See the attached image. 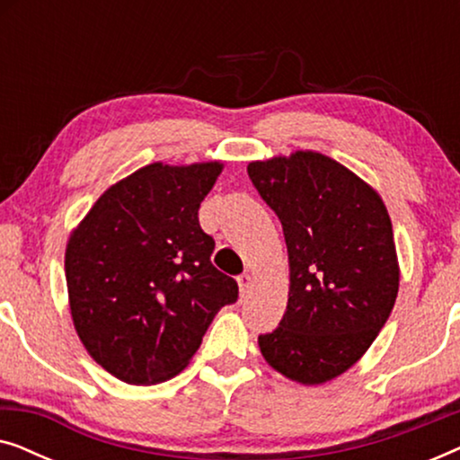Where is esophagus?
<instances>
[{"label": "esophagus", "instance_id": "34e87169", "mask_svg": "<svg viewBox=\"0 0 460 460\" xmlns=\"http://www.w3.org/2000/svg\"><path fill=\"white\" fill-rule=\"evenodd\" d=\"M236 280H238V288H241V295H243V297H244V295L249 293V288H251V282H253V279H251V274L244 272V274L238 276Z\"/></svg>", "mask_w": 460, "mask_h": 460}]
</instances>
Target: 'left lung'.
I'll use <instances>...</instances> for the list:
<instances>
[{
	"mask_svg": "<svg viewBox=\"0 0 460 460\" xmlns=\"http://www.w3.org/2000/svg\"><path fill=\"white\" fill-rule=\"evenodd\" d=\"M247 173L280 219L291 282L280 324L257 343L274 370L320 385L360 360L394 310L392 219L367 181L312 150L253 161Z\"/></svg>",
	"mask_w": 460,
	"mask_h": 460,
	"instance_id": "8db88e82",
	"label": "left lung"
}]
</instances>
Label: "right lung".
<instances>
[{"mask_svg": "<svg viewBox=\"0 0 460 460\" xmlns=\"http://www.w3.org/2000/svg\"><path fill=\"white\" fill-rule=\"evenodd\" d=\"M219 161L153 163L112 184L68 238L65 272L87 354L129 385L184 370L238 285L211 263L199 207Z\"/></svg>", "mask_w": 460, "mask_h": 460, "instance_id": "obj_1", "label": "right lung"}]
</instances>
